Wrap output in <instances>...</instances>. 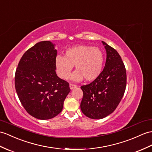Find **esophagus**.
Returning a JSON list of instances; mask_svg holds the SVG:
<instances>
[{
    "instance_id": "1",
    "label": "esophagus",
    "mask_w": 152,
    "mask_h": 152,
    "mask_svg": "<svg viewBox=\"0 0 152 152\" xmlns=\"http://www.w3.org/2000/svg\"><path fill=\"white\" fill-rule=\"evenodd\" d=\"M77 87V85H75V84H69V88H70V89H71V90H73V89H75Z\"/></svg>"
}]
</instances>
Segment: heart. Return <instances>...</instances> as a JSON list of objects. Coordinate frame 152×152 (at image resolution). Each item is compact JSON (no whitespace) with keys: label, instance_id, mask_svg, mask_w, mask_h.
<instances>
[{"label":"heart","instance_id":"obj_1","mask_svg":"<svg viewBox=\"0 0 152 152\" xmlns=\"http://www.w3.org/2000/svg\"><path fill=\"white\" fill-rule=\"evenodd\" d=\"M104 55L97 47L78 45L69 48L65 51V56L58 55L55 58V65L58 75L67 79L75 65L76 71L71 79L80 81L84 79L93 81L97 79L102 71Z\"/></svg>","mask_w":152,"mask_h":152}]
</instances>
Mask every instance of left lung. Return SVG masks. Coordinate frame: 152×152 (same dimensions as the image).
<instances>
[{
    "instance_id": "left-lung-1",
    "label": "left lung",
    "mask_w": 152,
    "mask_h": 152,
    "mask_svg": "<svg viewBox=\"0 0 152 152\" xmlns=\"http://www.w3.org/2000/svg\"><path fill=\"white\" fill-rule=\"evenodd\" d=\"M102 42L107 54L104 69L97 79L80 87L83 91L81 111L93 119H102L113 113L126 86V72L121 56L114 48Z\"/></svg>"
}]
</instances>
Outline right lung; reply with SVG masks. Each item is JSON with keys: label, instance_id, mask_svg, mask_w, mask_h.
Segmentation results:
<instances>
[{"label": "right lung", "instance_id": "add662e5", "mask_svg": "<svg viewBox=\"0 0 152 152\" xmlns=\"http://www.w3.org/2000/svg\"><path fill=\"white\" fill-rule=\"evenodd\" d=\"M55 44L41 41L29 48L18 62L15 76L17 95L26 112L38 119H50L63 108L69 83L55 72Z\"/></svg>", "mask_w": 152, "mask_h": 152}]
</instances>
